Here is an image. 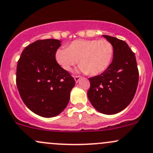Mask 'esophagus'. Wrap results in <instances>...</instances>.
<instances>
[{"label": "esophagus", "instance_id": "34e87169", "mask_svg": "<svg viewBox=\"0 0 153 153\" xmlns=\"http://www.w3.org/2000/svg\"><path fill=\"white\" fill-rule=\"evenodd\" d=\"M81 78V76H80V75H75V76H74V79H75V81L76 83H78V82L80 81Z\"/></svg>", "mask_w": 153, "mask_h": 153}]
</instances>
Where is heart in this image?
Here are the masks:
<instances>
[{"mask_svg":"<svg viewBox=\"0 0 153 153\" xmlns=\"http://www.w3.org/2000/svg\"><path fill=\"white\" fill-rule=\"evenodd\" d=\"M114 46L105 39H77L67 48H61L56 52L57 64L65 71H70L78 62L79 70L83 73L97 75L107 70L114 57Z\"/></svg>","mask_w":153,"mask_h":153,"instance_id":"b5f03b06","label":"heart"}]
</instances>
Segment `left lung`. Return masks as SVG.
Returning <instances> with one entry per match:
<instances>
[{
  "label": "left lung",
  "mask_w": 153,
  "mask_h": 153,
  "mask_svg": "<svg viewBox=\"0 0 153 153\" xmlns=\"http://www.w3.org/2000/svg\"><path fill=\"white\" fill-rule=\"evenodd\" d=\"M114 46L113 61L100 75L89 78L88 97L91 105L104 114H115L132 101L139 83L135 53L125 41L102 35Z\"/></svg>",
  "instance_id": "left-lung-1"
}]
</instances>
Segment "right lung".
Listing matches in <instances>:
<instances>
[{"mask_svg":"<svg viewBox=\"0 0 153 153\" xmlns=\"http://www.w3.org/2000/svg\"><path fill=\"white\" fill-rule=\"evenodd\" d=\"M60 40L40 39L30 44L17 62L16 83L22 101L43 117L62 113L70 100L75 81L56 61Z\"/></svg>","mask_w":153,"mask_h":153,"instance_id":"1","label":"right lung"}]
</instances>
